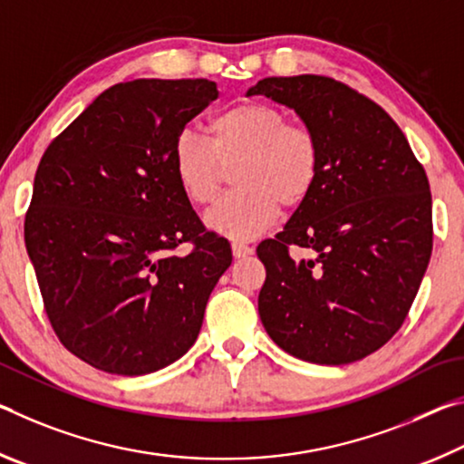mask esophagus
Wrapping results in <instances>:
<instances>
[{
  "instance_id": "1",
  "label": "esophagus",
  "mask_w": 464,
  "mask_h": 464,
  "mask_svg": "<svg viewBox=\"0 0 464 464\" xmlns=\"http://www.w3.org/2000/svg\"><path fill=\"white\" fill-rule=\"evenodd\" d=\"M232 255L237 256V259H245V256L253 255V248L242 245V242H232Z\"/></svg>"
}]
</instances>
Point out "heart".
I'll return each instance as SVG.
<instances>
[{
    "mask_svg": "<svg viewBox=\"0 0 464 464\" xmlns=\"http://www.w3.org/2000/svg\"><path fill=\"white\" fill-rule=\"evenodd\" d=\"M238 188L208 214L211 232L248 240L276 224L282 205L294 209L308 199L321 170V148L310 129L287 123L267 102H240L208 123V140L185 129L172 143V170L182 197L193 205L216 199L224 169Z\"/></svg>",
    "mask_w": 464,
    "mask_h": 464,
    "instance_id": "heart-1",
    "label": "heart"
}]
</instances>
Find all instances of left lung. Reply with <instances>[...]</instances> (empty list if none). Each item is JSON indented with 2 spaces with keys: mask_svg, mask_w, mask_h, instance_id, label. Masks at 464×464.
Segmentation results:
<instances>
[{
  "mask_svg": "<svg viewBox=\"0 0 464 464\" xmlns=\"http://www.w3.org/2000/svg\"><path fill=\"white\" fill-rule=\"evenodd\" d=\"M267 96L300 117L321 148L316 185L256 255L267 269L259 316L294 358L341 366L401 329L431 255V195L399 125L345 83L323 75L265 78ZM309 250L295 262L289 248Z\"/></svg>",
  "mask_w": 464,
  "mask_h": 464,
  "instance_id": "obj_1",
  "label": "left lung"
}]
</instances>
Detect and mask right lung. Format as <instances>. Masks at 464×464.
I'll return each instance as SVG.
<instances>
[{
  "instance_id": "add662e5",
  "label": "right lung",
  "mask_w": 464,
  "mask_h": 464,
  "mask_svg": "<svg viewBox=\"0 0 464 464\" xmlns=\"http://www.w3.org/2000/svg\"><path fill=\"white\" fill-rule=\"evenodd\" d=\"M216 98L203 78L117 83L41 158L24 240L44 310L61 343L109 374L182 358L232 263L172 170L174 140ZM182 241L194 250L174 256Z\"/></svg>"
}]
</instances>
